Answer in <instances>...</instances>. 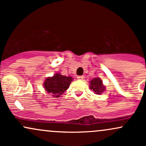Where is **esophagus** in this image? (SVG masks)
Listing matches in <instances>:
<instances>
[{
    "label": "esophagus",
    "mask_w": 146,
    "mask_h": 146,
    "mask_svg": "<svg viewBox=\"0 0 146 146\" xmlns=\"http://www.w3.org/2000/svg\"><path fill=\"white\" fill-rule=\"evenodd\" d=\"M77 79L79 80H82L84 79V76H82V75H80V76H78L77 77Z\"/></svg>",
    "instance_id": "34e87169"
}]
</instances>
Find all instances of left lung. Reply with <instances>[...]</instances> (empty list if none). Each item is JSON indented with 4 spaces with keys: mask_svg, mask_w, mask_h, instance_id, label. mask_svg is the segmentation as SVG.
<instances>
[{
    "mask_svg": "<svg viewBox=\"0 0 146 146\" xmlns=\"http://www.w3.org/2000/svg\"><path fill=\"white\" fill-rule=\"evenodd\" d=\"M90 88L95 92V94H102L105 90V86L102 84V80L100 78H93L90 81Z\"/></svg>",
    "mask_w": 146,
    "mask_h": 146,
    "instance_id": "8db88e82",
    "label": "left lung"
}]
</instances>
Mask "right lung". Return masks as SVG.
<instances>
[{"label": "right lung", "instance_id": "1", "mask_svg": "<svg viewBox=\"0 0 146 146\" xmlns=\"http://www.w3.org/2000/svg\"><path fill=\"white\" fill-rule=\"evenodd\" d=\"M72 81V77H66L60 73H56L53 77L46 78L44 82L43 86L46 92L51 93L52 96L59 98L64 92L68 89Z\"/></svg>", "mask_w": 146, "mask_h": 146}]
</instances>
